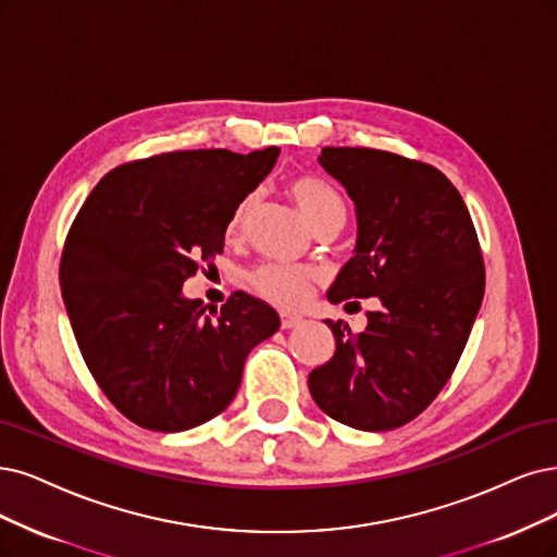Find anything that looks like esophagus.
I'll list each match as a JSON object with an SVG mask.
<instances>
[{"label": "esophagus", "instance_id": "1", "mask_svg": "<svg viewBox=\"0 0 557 557\" xmlns=\"http://www.w3.org/2000/svg\"><path fill=\"white\" fill-rule=\"evenodd\" d=\"M302 323V317L298 314H289V312H282V327L284 331H292V327L300 325Z\"/></svg>", "mask_w": 557, "mask_h": 557}]
</instances>
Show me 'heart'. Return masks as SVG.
I'll list each match as a JSON object with an SVG mask.
<instances>
[{
  "instance_id": "b5f03b06",
  "label": "heart",
  "mask_w": 557,
  "mask_h": 557,
  "mask_svg": "<svg viewBox=\"0 0 557 557\" xmlns=\"http://www.w3.org/2000/svg\"><path fill=\"white\" fill-rule=\"evenodd\" d=\"M289 195L312 230L331 222L344 226V220H346L344 199L325 181L314 176H298L289 183ZM255 201H257L255 195H247L234 206L230 220H226V238L236 240L243 236L247 220H250V213L255 209ZM314 280H317V271H312V268H289V265H277V263L259 265L250 275V282L257 294L286 307L300 305L307 296H310Z\"/></svg>"
}]
</instances>
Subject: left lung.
<instances>
[{"label": "left lung", "mask_w": 557, "mask_h": 557, "mask_svg": "<svg viewBox=\"0 0 557 557\" xmlns=\"http://www.w3.org/2000/svg\"><path fill=\"white\" fill-rule=\"evenodd\" d=\"M319 162L344 185L358 220L354 257L327 300L376 296L381 307L367 312L360 335L327 321L335 356L307 383L333 420L362 431L397 429L436 399L480 312L484 261L475 226L459 190L431 164L351 147H325Z\"/></svg>", "instance_id": "left-lung-1"}]
</instances>
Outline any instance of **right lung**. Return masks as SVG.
I'll use <instances>...</instances> for the list:
<instances>
[{
	"label": "right lung",
	"instance_id": "obj_1",
	"mask_svg": "<svg viewBox=\"0 0 557 557\" xmlns=\"http://www.w3.org/2000/svg\"><path fill=\"white\" fill-rule=\"evenodd\" d=\"M277 147L197 149L121 164L82 206L61 255V298L91 376L135 424L185 431L232 404L252 348L277 333L271 305L236 292L214 317L183 296L222 255L234 206Z\"/></svg>",
	"mask_w": 557,
	"mask_h": 557
}]
</instances>
